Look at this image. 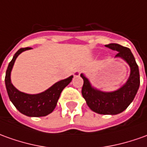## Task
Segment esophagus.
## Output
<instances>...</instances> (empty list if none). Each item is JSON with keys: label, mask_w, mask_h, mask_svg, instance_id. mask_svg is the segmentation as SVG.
Instances as JSON below:
<instances>
[{"label": "esophagus", "mask_w": 147, "mask_h": 147, "mask_svg": "<svg viewBox=\"0 0 147 147\" xmlns=\"http://www.w3.org/2000/svg\"><path fill=\"white\" fill-rule=\"evenodd\" d=\"M80 74H81V69H77L74 73V75L75 77H78L80 75Z\"/></svg>", "instance_id": "1"}]
</instances>
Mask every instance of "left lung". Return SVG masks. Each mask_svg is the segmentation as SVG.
Segmentation results:
<instances>
[{
  "mask_svg": "<svg viewBox=\"0 0 147 147\" xmlns=\"http://www.w3.org/2000/svg\"><path fill=\"white\" fill-rule=\"evenodd\" d=\"M106 46L118 52L115 57H121L129 65L130 68L129 78L117 90L103 92L92 86L89 79L82 74L81 77L84 81L82 94L88 106L94 112L114 115L122 113L132 102L139 88L140 77L138 66L129 48L115 43L106 45Z\"/></svg>",
  "mask_w": 147,
  "mask_h": 147,
  "instance_id": "left-lung-1",
  "label": "left lung"
}]
</instances>
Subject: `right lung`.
Returning <instances> with one entry per match:
<instances>
[{
    "label": "right lung",
    "mask_w": 147,
    "mask_h": 147,
    "mask_svg": "<svg viewBox=\"0 0 147 147\" xmlns=\"http://www.w3.org/2000/svg\"><path fill=\"white\" fill-rule=\"evenodd\" d=\"M31 48H21L14 54L10 61L5 74V86L10 101L21 114L29 117H43L52 113L57 106L61 93L72 81L73 76L66 79L57 82L42 93L37 94H29L19 91L11 82V71L18 55Z\"/></svg>",
    "instance_id": "obj_1"
}]
</instances>
